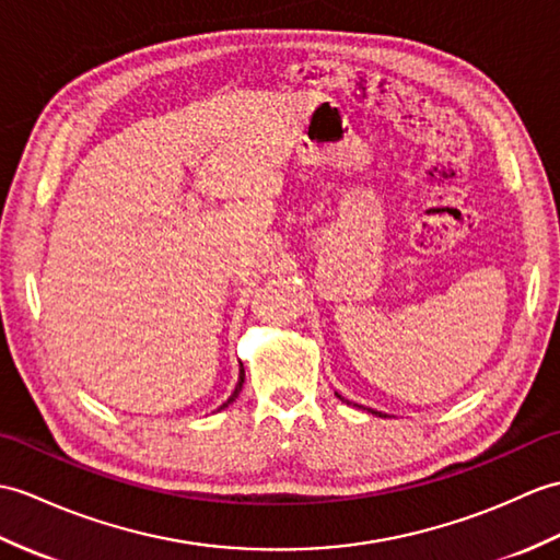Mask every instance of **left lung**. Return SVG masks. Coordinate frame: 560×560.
<instances>
[{"mask_svg": "<svg viewBox=\"0 0 560 560\" xmlns=\"http://www.w3.org/2000/svg\"><path fill=\"white\" fill-rule=\"evenodd\" d=\"M336 398H341L343 402H348V406H350V400H346L341 394H336ZM353 406H358V402H353ZM358 408H362V406H358ZM362 410H368V412H372V415H380V418H386V412H380V410H372V408H362Z\"/></svg>", "mask_w": 560, "mask_h": 560, "instance_id": "obj_1", "label": "left lung"}]
</instances>
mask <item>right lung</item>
<instances>
[{
  "label": "right lung",
  "instance_id": "add662e5",
  "mask_svg": "<svg viewBox=\"0 0 560 560\" xmlns=\"http://www.w3.org/2000/svg\"><path fill=\"white\" fill-rule=\"evenodd\" d=\"M243 382H245V370H243V365H241V370H238V384H236V388H233V394L226 398V402L224 406H219V410H224V408H229L233 400L238 398V394H241V388H243Z\"/></svg>",
  "mask_w": 560,
  "mask_h": 560
}]
</instances>
